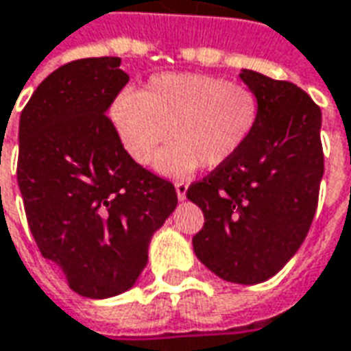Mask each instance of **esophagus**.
<instances>
[{"label":"esophagus","mask_w":351,"mask_h":351,"mask_svg":"<svg viewBox=\"0 0 351 351\" xmlns=\"http://www.w3.org/2000/svg\"><path fill=\"white\" fill-rule=\"evenodd\" d=\"M176 188V195H178V199L182 201L186 199V192H188V184L184 182V180H180V182L175 184Z\"/></svg>","instance_id":"34e87169"}]
</instances>
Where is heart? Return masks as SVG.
Here are the masks:
<instances>
[{"label":"heart","mask_w":351,"mask_h":351,"mask_svg":"<svg viewBox=\"0 0 351 351\" xmlns=\"http://www.w3.org/2000/svg\"><path fill=\"white\" fill-rule=\"evenodd\" d=\"M258 114L249 87L201 73L156 75L141 93L121 90L110 106L117 136L136 163H148L169 134L173 142L156 159L167 175L228 163L249 141Z\"/></svg>","instance_id":"obj_1"}]
</instances>
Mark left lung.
Returning a JSON list of instances; mask_svg holds the SVG:
<instances>
[{"label":"left lung","instance_id":"1","mask_svg":"<svg viewBox=\"0 0 351 351\" xmlns=\"http://www.w3.org/2000/svg\"><path fill=\"white\" fill-rule=\"evenodd\" d=\"M239 77L258 97L256 127L186 197L205 217L192 239L195 256L224 281L254 285L293 258L312 226L323 176L321 110L295 83L252 70Z\"/></svg>","mask_w":351,"mask_h":351}]
</instances>
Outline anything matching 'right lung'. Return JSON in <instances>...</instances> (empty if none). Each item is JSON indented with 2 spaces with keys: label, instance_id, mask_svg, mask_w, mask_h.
Returning a JSON list of instances; mask_svg holds the SVG:
<instances>
[{
  "label": "right lung",
  "instance_id": "obj_1",
  "mask_svg": "<svg viewBox=\"0 0 351 351\" xmlns=\"http://www.w3.org/2000/svg\"><path fill=\"white\" fill-rule=\"evenodd\" d=\"M117 56L60 66L34 90L19 125L21 188L43 258L72 291L110 298L129 291L156 230L175 210V186L138 165L106 116L129 75Z\"/></svg>",
  "mask_w": 351,
  "mask_h": 351
}]
</instances>
